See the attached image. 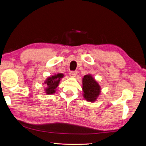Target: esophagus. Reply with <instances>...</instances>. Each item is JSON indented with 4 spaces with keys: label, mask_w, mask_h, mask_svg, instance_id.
<instances>
[{
    "label": "esophagus",
    "mask_w": 146,
    "mask_h": 146,
    "mask_svg": "<svg viewBox=\"0 0 146 146\" xmlns=\"http://www.w3.org/2000/svg\"><path fill=\"white\" fill-rule=\"evenodd\" d=\"M77 71H70L69 72V76L70 77H76L77 76Z\"/></svg>",
    "instance_id": "esophagus-1"
}]
</instances>
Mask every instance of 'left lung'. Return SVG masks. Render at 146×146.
Masks as SVG:
<instances>
[{
	"label": "left lung",
	"instance_id": "1",
	"mask_svg": "<svg viewBox=\"0 0 146 146\" xmlns=\"http://www.w3.org/2000/svg\"><path fill=\"white\" fill-rule=\"evenodd\" d=\"M83 96L86 100L95 101L100 94V87L91 75H86L83 78Z\"/></svg>",
	"mask_w": 146,
	"mask_h": 146
}]
</instances>
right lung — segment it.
<instances>
[{"label":"right lung","mask_w":146,"mask_h":146,"mask_svg":"<svg viewBox=\"0 0 146 146\" xmlns=\"http://www.w3.org/2000/svg\"><path fill=\"white\" fill-rule=\"evenodd\" d=\"M63 77L62 74H56L54 76L48 77L46 81L45 82V84L47 86L46 89V92L47 94H52L54 93L56 90V88L58 86L59 82L60 81V78Z\"/></svg>","instance_id":"obj_1"}]
</instances>
